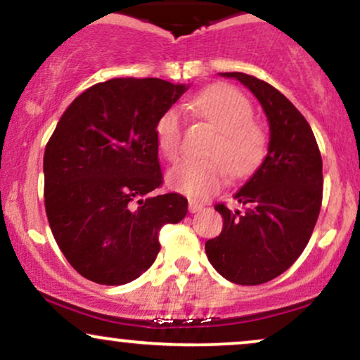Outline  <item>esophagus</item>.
<instances>
[{
  "label": "esophagus",
  "mask_w": 360,
  "mask_h": 360,
  "mask_svg": "<svg viewBox=\"0 0 360 360\" xmlns=\"http://www.w3.org/2000/svg\"><path fill=\"white\" fill-rule=\"evenodd\" d=\"M203 208H205V205L200 203V201H194V200L189 201V212H191V213L201 212V210H203Z\"/></svg>",
  "instance_id": "obj_1"
}]
</instances>
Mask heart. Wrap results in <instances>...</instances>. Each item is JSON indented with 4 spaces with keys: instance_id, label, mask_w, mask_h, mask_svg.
Masks as SVG:
<instances>
[{
    "instance_id": "1",
    "label": "heart",
    "mask_w": 360,
    "mask_h": 360,
    "mask_svg": "<svg viewBox=\"0 0 360 360\" xmlns=\"http://www.w3.org/2000/svg\"><path fill=\"white\" fill-rule=\"evenodd\" d=\"M198 117L218 130L208 155L213 159L184 160L171 169V188L191 198L210 196L225 183L226 174L235 179L254 172L267 150V134L254 120L250 101L233 88H213L198 94L191 103ZM184 118L172 106L155 123L157 146L169 160H177L183 152Z\"/></svg>"
}]
</instances>
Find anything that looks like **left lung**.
Instances as JSON below:
<instances>
[{"mask_svg":"<svg viewBox=\"0 0 360 360\" xmlns=\"http://www.w3.org/2000/svg\"><path fill=\"white\" fill-rule=\"evenodd\" d=\"M221 76L235 77L255 94L271 137L262 166L235 194L242 210L214 205L223 230L205 250L223 278L255 286L283 274L307 247L323 198V164L311 127L283 93L249 74Z\"/></svg>","mask_w":360,"mask_h":360,"instance_id":"obj_1","label":"left lung"}]
</instances>
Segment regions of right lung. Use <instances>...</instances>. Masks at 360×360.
<instances>
[{
    "label": "right lung",
    "instance_id": "add662e5",
    "mask_svg": "<svg viewBox=\"0 0 360 360\" xmlns=\"http://www.w3.org/2000/svg\"><path fill=\"white\" fill-rule=\"evenodd\" d=\"M184 84L117 77L91 86L64 111L44 155L45 213L57 245L82 278L137 279L160 250L159 232L188 200L164 183L155 123Z\"/></svg>",
    "mask_w": 360,
    "mask_h": 360
}]
</instances>
